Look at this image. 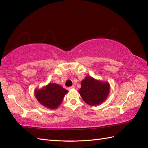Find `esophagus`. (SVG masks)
Instances as JSON below:
<instances>
[{
  "label": "esophagus",
  "mask_w": 148,
  "mask_h": 148,
  "mask_svg": "<svg viewBox=\"0 0 148 148\" xmlns=\"http://www.w3.org/2000/svg\"><path fill=\"white\" fill-rule=\"evenodd\" d=\"M73 88H75V86H72V87H69V89L71 90V89H73Z\"/></svg>",
  "instance_id": "esophagus-1"
}]
</instances>
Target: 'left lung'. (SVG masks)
Segmentation results:
<instances>
[{"instance_id":"8db88e82","label":"left lung","mask_w":148,"mask_h":148,"mask_svg":"<svg viewBox=\"0 0 148 148\" xmlns=\"http://www.w3.org/2000/svg\"><path fill=\"white\" fill-rule=\"evenodd\" d=\"M79 93L85 103L97 106L106 100L110 91L108 82H102L90 76H86L82 82Z\"/></svg>"}]
</instances>
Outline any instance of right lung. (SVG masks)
Returning <instances> with one entry per match:
<instances>
[{
    "mask_svg": "<svg viewBox=\"0 0 148 148\" xmlns=\"http://www.w3.org/2000/svg\"><path fill=\"white\" fill-rule=\"evenodd\" d=\"M69 91L57 83H49L41 89H36L35 96L40 103L48 109H56L60 106Z\"/></svg>",
    "mask_w": 148,
    "mask_h": 148,
    "instance_id": "add662e5",
    "label": "right lung"
}]
</instances>
